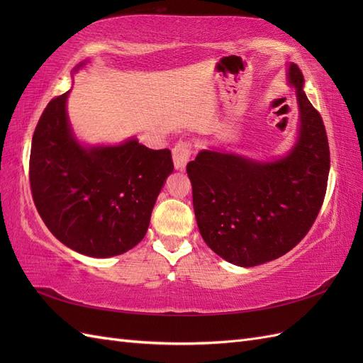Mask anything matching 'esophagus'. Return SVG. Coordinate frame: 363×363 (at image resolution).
Instances as JSON below:
<instances>
[{
    "label": "esophagus",
    "instance_id": "esophagus-1",
    "mask_svg": "<svg viewBox=\"0 0 363 363\" xmlns=\"http://www.w3.org/2000/svg\"><path fill=\"white\" fill-rule=\"evenodd\" d=\"M192 155V144L189 140H179L172 148V160L177 169H183L186 163L191 159Z\"/></svg>",
    "mask_w": 363,
    "mask_h": 363
}]
</instances>
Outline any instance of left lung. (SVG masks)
I'll list each match as a JSON object with an SVG mask.
<instances>
[{
  "label": "left lung",
  "instance_id": "8db88e82",
  "mask_svg": "<svg viewBox=\"0 0 363 363\" xmlns=\"http://www.w3.org/2000/svg\"><path fill=\"white\" fill-rule=\"evenodd\" d=\"M300 107V138L286 157L257 163L204 150L186 171L204 242L238 267H256L291 251L323 206L330 150L320 112L303 91V74L289 67Z\"/></svg>",
  "mask_w": 363,
  "mask_h": 363
}]
</instances>
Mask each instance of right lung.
<instances>
[{
    "label": "right lung",
    "instance_id": "1",
    "mask_svg": "<svg viewBox=\"0 0 363 363\" xmlns=\"http://www.w3.org/2000/svg\"><path fill=\"white\" fill-rule=\"evenodd\" d=\"M68 92L40 115L30 152L33 201L50 232L80 255L112 257L144 239L171 151L136 139L123 145L83 148L67 116Z\"/></svg>",
    "mask_w": 363,
    "mask_h": 363
}]
</instances>
